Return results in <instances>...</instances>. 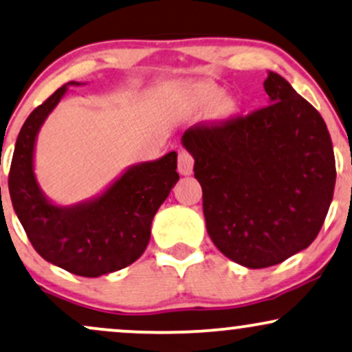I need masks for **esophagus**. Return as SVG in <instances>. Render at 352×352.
Instances as JSON below:
<instances>
[{
  "instance_id": "obj_1",
  "label": "esophagus",
  "mask_w": 352,
  "mask_h": 352,
  "mask_svg": "<svg viewBox=\"0 0 352 352\" xmlns=\"http://www.w3.org/2000/svg\"><path fill=\"white\" fill-rule=\"evenodd\" d=\"M179 172L180 175H192L193 173V157L187 151L179 152Z\"/></svg>"
}]
</instances>
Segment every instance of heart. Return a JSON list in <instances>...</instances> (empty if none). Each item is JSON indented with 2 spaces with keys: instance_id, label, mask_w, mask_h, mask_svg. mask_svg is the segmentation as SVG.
Masks as SVG:
<instances>
[{
  "instance_id": "b5f03b06",
  "label": "heart",
  "mask_w": 352,
  "mask_h": 352,
  "mask_svg": "<svg viewBox=\"0 0 352 352\" xmlns=\"http://www.w3.org/2000/svg\"><path fill=\"white\" fill-rule=\"evenodd\" d=\"M184 109L187 114L198 116L210 111L217 121H228L238 113V101L224 96V88L214 82H198L188 88L184 96Z\"/></svg>"
}]
</instances>
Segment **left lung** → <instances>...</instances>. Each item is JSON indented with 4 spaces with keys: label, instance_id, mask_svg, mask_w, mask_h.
Returning <instances> with one entry per match:
<instances>
[{
    "label": "left lung",
    "instance_id": "8db88e82",
    "mask_svg": "<svg viewBox=\"0 0 352 352\" xmlns=\"http://www.w3.org/2000/svg\"><path fill=\"white\" fill-rule=\"evenodd\" d=\"M269 107L185 131L211 241L248 269L307 249L333 200L336 165L323 118L285 78L267 72Z\"/></svg>",
    "mask_w": 352,
    "mask_h": 352
}]
</instances>
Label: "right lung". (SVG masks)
I'll list each match as a JSON object with an SVG mask.
<instances>
[{
  "instance_id": "right-lung-1",
  "label": "right lung",
  "mask_w": 352,
  "mask_h": 352,
  "mask_svg": "<svg viewBox=\"0 0 352 352\" xmlns=\"http://www.w3.org/2000/svg\"><path fill=\"white\" fill-rule=\"evenodd\" d=\"M69 82L29 114L19 131L10 170V195L29 241L50 264L82 277L128 267L146 251L152 219L179 182L177 152L129 165L103 192L70 206L42 192L34 154L39 131L69 91Z\"/></svg>"
}]
</instances>
